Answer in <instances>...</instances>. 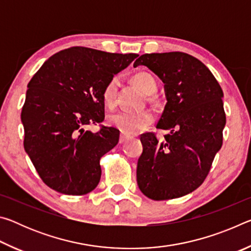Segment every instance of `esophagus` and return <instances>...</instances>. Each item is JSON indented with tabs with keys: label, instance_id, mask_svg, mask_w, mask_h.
Returning <instances> with one entry per match:
<instances>
[{
	"label": "esophagus",
	"instance_id": "esophagus-1",
	"mask_svg": "<svg viewBox=\"0 0 251 251\" xmlns=\"http://www.w3.org/2000/svg\"><path fill=\"white\" fill-rule=\"evenodd\" d=\"M127 139H128V137H127L126 135H124V134H121V137H120V144H123V143H125Z\"/></svg>",
	"mask_w": 251,
	"mask_h": 251
}]
</instances>
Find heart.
Segmentation results:
<instances>
[{
	"label": "heart",
	"mask_w": 251,
	"mask_h": 251,
	"mask_svg": "<svg viewBox=\"0 0 251 251\" xmlns=\"http://www.w3.org/2000/svg\"><path fill=\"white\" fill-rule=\"evenodd\" d=\"M133 83L146 94V100L154 106L159 105V99L155 94L157 91V82L154 76L148 72H137L131 76ZM118 79L116 77L110 78L103 88L101 99L106 107L114 108L117 101ZM112 125L127 135L138 134L145 130L152 122L154 116L150 110H141V112H118L112 114L108 117Z\"/></svg>",
	"instance_id": "obj_1"
}]
</instances>
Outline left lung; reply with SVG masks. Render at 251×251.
<instances>
[{
  "mask_svg": "<svg viewBox=\"0 0 251 251\" xmlns=\"http://www.w3.org/2000/svg\"><path fill=\"white\" fill-rule=\"evenodd\" d=\"M138 65L147 66L165 83L167 104L156 128L171 131L163 142L154 131L141 135L138 187L152 201L185 196L206 179L222 148L223 90L207 66L189 54H144L134 63Z\"/></svg>",
  "mask_w": 251,
  "mask_h": 251,
  "instance_id": "obj_1",
  "label": "left lung"
}]
</instances>
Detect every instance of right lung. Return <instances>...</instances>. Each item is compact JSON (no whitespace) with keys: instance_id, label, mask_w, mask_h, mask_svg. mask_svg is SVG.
Segmentation results:
<instances>
[{"instance_id":"1","label":"right lung","mask_w":251,"mask_h":251,"mask_svg":"<svg viewBox=\"0 0 251 251\" xmlns=\"http://www.w3.org/2000/svg\"><path fill=\"white\" fill-rule=\"evenodd\" d=\"M137 56L74 46L52 55L29 80L21 113L24 148L50 188L82 196L99 185L100 159L120 139L116 128L100 125L101 92ZM91 124L100 130H85Z\"/></svg>"}]
</instances>
